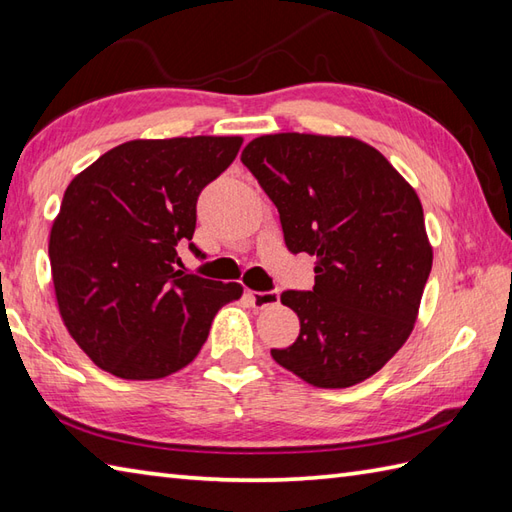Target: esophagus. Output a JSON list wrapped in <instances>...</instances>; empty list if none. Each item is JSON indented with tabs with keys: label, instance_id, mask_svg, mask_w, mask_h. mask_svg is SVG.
<instances>
[{
	"label": "esophagus",
	"instance_id": "obj_1",
	"mask_svg": "<svg viewBox=\"0 0 512 512\" xmlns=\"http://www.w3.org/2000/svg\"><path fill=\"white\" fill-rule=\"evenodd\" d=\"M248 297H250V301H253L255 308H270V306H277V303H279V295L275 290H266V292L248 290Z\"/></svg>",
	"mask_w": 512,
	"mask_h": 512
}]
</instances>
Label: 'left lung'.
I'll list each match as a JSON object with an SVG mask.
<instances>
[{"label": "left lung", "instance_id": "1", "mask_svg": "<svg viewBox=\"0 0 512 512\" xmlns=\"http://www.w3.org/2000/svg\"><path fill=\"white\" fill-rule=\"evenodd\" d=\"M242 162L279 211L290 253L317 257L312 290H286L297 341L275 361L323 389L374 376L413 330L433 250L411 184L350 136L268 134Z\"/></svg>", "mask_w": 512, "mask_h": 512}]
</instances>
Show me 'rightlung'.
I'll return each mask as SVG.
<instances>
[{"label":"right lung","instance_id":"right-lung-1","mask_svg":"<svg viewBox=\"0 0 512 512\" xmlns=\"http://www.w3.org/2000/svg\"><path fill=\"white\" fill-rule=\"evenodd\" d=\"M239 136L129 140L81 171L50 231V268L61 319L105 372L165 378L189 365L231 281L184 275L178 244L191 242L195 204L235 160Z\"/></svg>","mask_w":512,"mask_h":512}]
</instances>
